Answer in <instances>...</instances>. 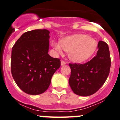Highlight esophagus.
Segmentation results:
<instances>
[{"mask_svg": "<svg viewBox=\"0 0 120 120\" xmlns=\"http://www.w3.org/2000/svg\"><path fill=\"white\" fill-rule=\"evenodd\" d=\"M67 64V62L64 61V60H61V66L65 65V64Z\"/></svg>", "mask_w": 120, "mask_h": 120, "instance_id": "obj_1", "label": "esophagus"}]
</instances>
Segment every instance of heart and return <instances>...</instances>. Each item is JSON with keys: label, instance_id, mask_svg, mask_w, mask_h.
Instances as JSON below:
<instances>
[{"label": "heart", "instance_id": "1", "mask_svg": "<svg viewBox=\"0 0 120 120\" xmlns=\"http://www.w3.org/2000/svg\"><path fill=\"white\" fill-rule=\"evenodd\" d=\"M52 45L59 52H61L62 49L69 52V58L73 61L82 63L94 55L98 47V42L86 35L75 34L63 38L60 43L53 42Z\"/></svg>", "mask_w": 120, "mask_h": 120}]
</instances>
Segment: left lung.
I'll use <instances>...</instances> for the list:
<instances>
[{
  "mask_svg": "<svg viewBox=\"0 0 120 120\" xmlns=\"http://www.w3.org/2000/svg\"><path fill=\"white\" fill-rule=\"evenodd\" d=\"M98 49L97 55L86 63H69V85L78 95L87 97L97 92L109 75L111 57L108 44L99 41Z\"/></svg>",
  "mask_w": 120,
  "mask_h": 120,
  "instance_id": "8db88e82",
  "label": "left lung"
}]
</instances>
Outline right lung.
<instances>
[{
  "instance_id": "1",
  "label": "right lung",
  "mask_w": 120,
  "mask_h": 120,
  "mask_svg": "<svg viewBox=\"0 0 120 120\" xmlns=\"http://www.w3.org/2000/svg\"><path fill=\"white\" fill-rule=\"evenodd\" d=\"M49 33L47 30L25 32L12 48V77L19 88L30 95L47 90L52 75L61 65L60 59L48 54Z\"/></svg>"
}]
</instances>
